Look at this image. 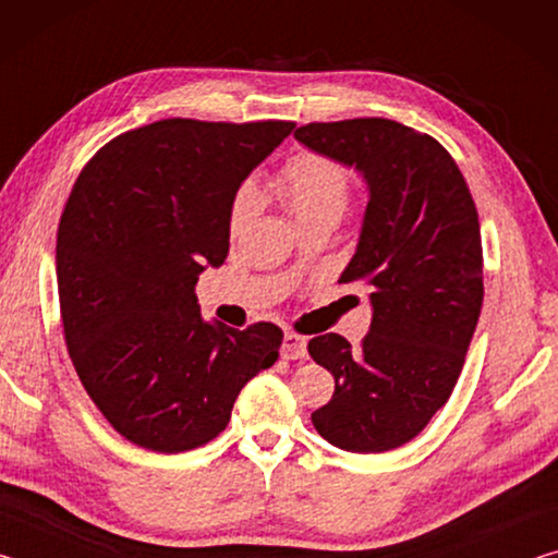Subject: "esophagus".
Segmentation results:
<instances>
[{"instance_id": "esophagus-1", "label": "esophagus", "mask_w": 558, "mask_h": 558, "mask_svg": "<svg viewBox=\"0 0 558 558\" xmlns=\"http://www.w3.org/2000/svg\"><path fill=\"white\" fill-rule=\"evenodd\" d=\"M282 359H305L307 356V339L295 332H286L280 347Z\"/></svg>"}]
</instances>
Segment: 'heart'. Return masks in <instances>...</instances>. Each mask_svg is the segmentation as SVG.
I'll return each mask as SVG.
<instances>
[{
	"instance_id": "obj_1",
	"label": "heart",
	"mask_w": 558,
	"mask_h": 558,
	"mask_svg": "<svg viewBox=\"0 0 558 558\" xmlns=\"http://www.w3.org/2000/svg\"><path fill=\"white\" fill-rule=\"evenodd\" d=\"M278 194L288 211L295 216L300 226H305L315 219H339L349 204V194H352V182L342 165L335 159L302 153L292 157L290 162L282 167L278 174ZM258 206V192L256 184L245 182L233 196L231 204V231L243 229L245 223L253 219Z\"/></svg>"
}]
</instances>
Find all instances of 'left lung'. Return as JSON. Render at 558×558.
<instances>
[{"mask_svg":"<svg viewBox=\"0 0 558 558\" xmlns=\"http://www.w3.org/2000/svg\"><path fill=\"white\" fill-rule=\"evenodd\" d=\"M295 140L369 186L356 253L339 282L369 288L372 327L310 356L335 376L313 426L349 452L403 446L446 405L483 310V241L465 177L438 140L386 118L310 122Z\"/></svg>","mask_w":558,"mask_h":558,"instance_id":"obj_1","label":"left lung"}]
</instances>
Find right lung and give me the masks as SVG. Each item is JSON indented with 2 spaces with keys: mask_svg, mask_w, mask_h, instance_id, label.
<instances>
[{
  "mask_svg": "<svg viewBox=\"0 0 558 558\" xmlns=\"http://www.w3.org/2000/svg\"><path fill=\"white\" fill-rule=\"evenodd\" d=\"M295 122L159 120L98 149L65 202L56 280L83 389L122 438L155 452L214 440L280 327L206 323L194 286L229 256L243 179Z\"/></svg>",
  "mask_w": 558,
  "mask_h": 558,
  "instance_id": "right-lung-1",
  "label": "right lung"
}]
</instances>
